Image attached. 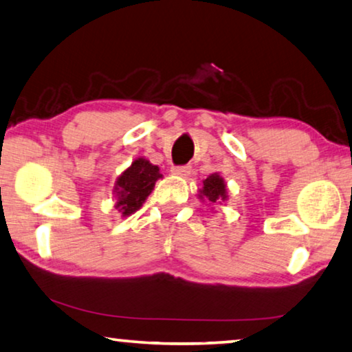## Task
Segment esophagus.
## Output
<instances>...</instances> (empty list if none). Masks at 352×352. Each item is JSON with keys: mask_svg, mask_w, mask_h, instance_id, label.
I'll return each instance as SVG.
<instances>
[{"mask_svg": "<svg viewBox=\"0 0 352 352\" xmlns=\"http://www.w3.org/2000/svg\"><path fill=\"white\" fill-rule=\"evenodd\" d=\"M171 173L175 176H179V177H187L190 175V166H173Z\"/></svg>", "mask_w": 352, "mask_h": 352, "instance_id": "esophagus-1", "label": "esophagus"}]
</instances>
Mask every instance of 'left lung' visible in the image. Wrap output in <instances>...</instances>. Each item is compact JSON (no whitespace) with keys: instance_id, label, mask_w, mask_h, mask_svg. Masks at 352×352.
<instances>
[{"instance_id":"left-lung-1","label":"left lung","mask_w":352,"mask_h":352,"mask_svg":"<svg viewBox=\"0 0 352 352\" xmlns=\"http://www.w3.org/2000/svg\"><path fill=\"white\" fill-rule=\"evenodd\" d=\"M197 195L199 201L209 203V204H215V203L221 204V201H226V199L230 198L226 182L219 173H212V175H209L206 179L203 181V187L199 188Z\"/></svg>"}]
</instances>
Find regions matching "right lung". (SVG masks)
<instances>
[{
	"label": "right lung",
	"instance_id": "1",
	"mask_svg": "<svg viewBox=\"0 0 352 352\" xmlns=\"http://www.w3.org/2000/svg\"><path fill=\"white\" fill-rule=\"evenodd\" d=\"M159 166L153 165L148 159L137 157L129 168L124 170L115 182V208L121 217H129L143 206L146 198L154 190L155 182L162 179Z\"/></svg>",
	"mask_w": 352,
	"mask_h": 352
}]
</instances>
